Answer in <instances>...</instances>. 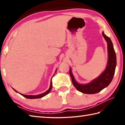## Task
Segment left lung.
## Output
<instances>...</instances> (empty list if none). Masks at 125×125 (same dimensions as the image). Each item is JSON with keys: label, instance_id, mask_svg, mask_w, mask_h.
I'll use <instances>...</instances> for the list:
<instances>
[{"label": "left lung", "instance_id": "8db88e82", "mask_svg": "<svg viewBox=\"0 0 125 125\" xmlns=\"http://www.w3.org/2000/svg\"><path fill=\"white\" fill-rule=\"evenodd\" d=\"M107 45L108 60L106 67L101 74L93 80L90 83L85 84H80L76 81L72 72L71 68L69 69V74L71 75L73 85L77 89L84 94H93L100 92L105 88L107 87L113 79L116 67V56L114 50L113 42L109 37L102 32Z\"/></svg>", "mask_w": 125, "mask_h": 125}]
</instances>
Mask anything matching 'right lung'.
<instances>
[{
	"instance_id": "1",
	"label": "right lung",
	"mask_w": 125,
	"mask_h": 125,
	"mask_svg": "<svg viewBox=\"0 0 125 125\" xmlns=\"http://www.w3.org/2000/svg\"><path fill=\"white\" fill-rule=\"evenodd\" d=\"M57 70V69H56V71H55V73L56 72ZM55 73H54V75L52 76V77H53V76L54 75ZM52 78H51V83H50V86L49 89H48L47 91H46V92H45V93H42V94H41L36 95H24V94H21V93H19L18 92H17V91H16V90H15L14 89H13V88H12V89H13V90L15 91V92H16V93H19V94H20V95H21L22 96L25 97V98H27V99H39V98H42V97L45 96V95H47V94H48V93H49L50 92V91L51 90V89H52Z\"/></svg>"
}]
</instances>
